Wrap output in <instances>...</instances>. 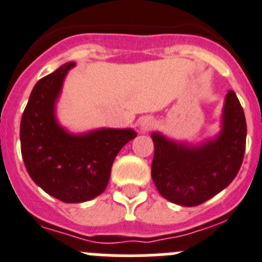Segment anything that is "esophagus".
<instances>
[{
  "instance_id": "esophagus-1",
  "label": "esophagus",
  "mask_w": 262,
  "mask_h": 262,
  "mask_svg": "<svg viewBox=\"0 0 262 262\" xmlns=\"http://www.w3.org/2000/svg\"><path fill=\"white\" fill-rule=\"evenodd\" d=\"M154 125H155V121H154L152 117L150 116L142 117V119L139 120V129H141L142 132L150 130Z\"/></svg>"
}]
</instances>
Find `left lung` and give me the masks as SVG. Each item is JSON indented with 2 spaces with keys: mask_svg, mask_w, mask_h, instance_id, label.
Segmentation results:
<instances>
[{
  "mask_svg": "<svg viewBox=\"0 0 262 262\" xmlns=\"http://www.w3.org/2000/svg\"><path fill=\"white\" fill-rule=\"evenodd\" d=\"M247 124L233 90L225 98L221 132L200 145L176 142L154 132L151 177L163 198L182 207L207 202L233 182L243 163Z\"/></svg>",
  "mask_w": 262,
  "mask_h": 262,
  "instance_id": "8db88e82",
  "label": "left lung"
}]
</instances>
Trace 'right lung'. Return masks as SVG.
I'll return each mask as SVG.
<instances>
[{
	"label": "right lung",
	"instance_id": "add662e5",
	"mask_svg": "<svg viewBox=\"0 0 262 262\" xmlns=\"http://www.w3.org/2000/svg\"><path fill=\"white\" fill-rule=\"evenodd\" d=\"M72 67L73 62L60 66L35 85L21 116L20 146L37 186L64 203H82L104 191L115 158L137 133L102 128L72 134L58 123L55 104Z\"/></svg>",
	"mask_w": 262,
	"mask_h": 262
}]
</instances>
